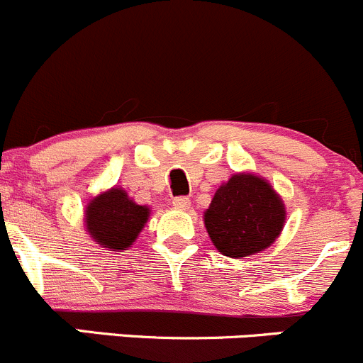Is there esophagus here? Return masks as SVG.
Here are the masks:
<instances>
[{
	"label": "esophagus",
	"mask_w": 363,
	"mask_h": 363,
	"mask_svg": "<svg viewBox=\"0 0 363 363\" xmlns=\"http://www.w3.org/2000/svg\"><path fill=\"white\" fill-rule=\"evenodd\" d=\"M172 203H174V207L179 208V211H188L189 205H191L188 196H175V199L172 200Z\"/></svg>",
	"instance_id": "1"
}]
</instances>
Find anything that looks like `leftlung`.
<instances>
[{
	"label": "left lung",
	"instance_id": "obj_1",
	"mask_svg": "<svg viewBox=\"0 0 363 363\" xmlns=\"http://www.w3.org/2000/svg\"><path fill=\"white\" fill-rule=\"evenodd\" d=\"M286 219L281 196L265 179L235 174L216 191L203 214L208 237L221 255L242 258L272 246Z\"/></svg>",
	"mask_w": 363,
	"mask_h": 363
}]
</instances>
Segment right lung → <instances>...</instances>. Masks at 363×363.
I'll return each instance as SVG.
<instances>
[{
	"label": "right lung",
	"instance_id": "1",
	"mask_svg": "<svg viewBox=\"0 0 363 363\" xmlns=\"http://www.w3.org/2000/svg\"><path fill=\"white\" fill-rule=\"evenodd\" d=\"M149 214V207L135 203L123 188H112L87 203L86 230L94 242L123 251L135 242Z\"/></svg>",
	"mask_w": 363,
	"mask_h": 363
}]
</instances>
